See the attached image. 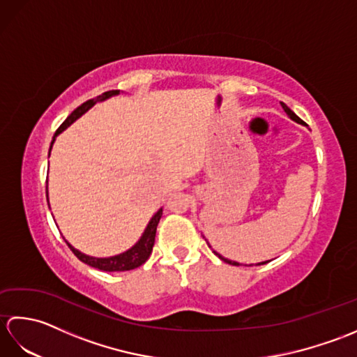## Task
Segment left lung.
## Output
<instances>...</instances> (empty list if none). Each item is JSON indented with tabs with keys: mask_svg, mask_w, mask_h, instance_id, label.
<instances>
[{
	"mask_svg": "<svg viewBox=\"0 0 357 357\" xmlns=\"http://www.w3.org/2000/svg\"><path fill=\"white\" fill-rule=\"evenodd\" d=\"M280 105H282V109L285 110V113H287V115H288V116H290V118H291L293 121H296V123H302V119H301V118H299L298 115H294V112H291L290 109H288V107H287V105H285L284 102H280ZM215 253H216V252H215ZM216 255H218V253H216ZM218 256H219V259H222V261H224V262H227V264H230V265H236V267H238V265H239L238 262H233V261H229V259H225V257H222L221 255H218ZM268 262H270V261H268ZM262 264H267V262H262ZM262 264H257V265H262Z\"/></svg>",
	"mask_w": 357,
	"mask_h": 357,
	"instance_id": "obj_1",
	"label": "left lung"
}]
</instances>
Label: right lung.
Returning a JSON list of instances; mask_svg holds the SVG:
<instances>
[{
    "mask_svg": "<svg viewBox=\"0 0 357 357\" xmlns=\"http://www.w3.org/2000/svg\"><path fill=\"white\" fill-rule=\"evenodd\" d=\"M119 92L118 90H109V92H104L102 95L96 96L95 100H89L84 104H81L78 109H75L70 116L67 118L64 123L58 127V130L55 132V136H58L61 133L64 128L69 127L73 121H77L81 115H84V113L95 105L98 101H102L105 98L113 96V95H118ZM53 144V141H52ZM52 149V147H50ZM45 193H47V188H45ZM162 216V208L158 210V213L151 218V221L149 222L146 231H144L142 238L138 241V244L133 245L130 250H127L126 253L123 255H118V256H113V257H90L82 255L78 250H75L69 242H67V245L70 247V250L73 252V255L78 257L79 261H82L84 264L90 265V267L98 268V270H102V271H127V270H135L141 267V265L146 262L150 255H151V250H153V244H155V236H156V227L159 224V219Z\"/></svg>",
    "mask_w": 357,
    "mask_h": 357,
    "instance_id": "right-lung-1",
    "label": "right lung"
}]
</instances>
